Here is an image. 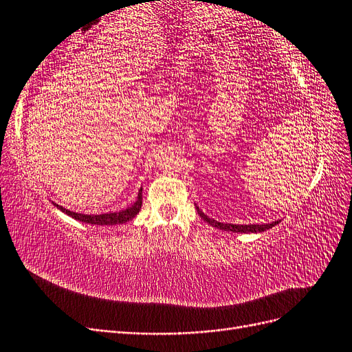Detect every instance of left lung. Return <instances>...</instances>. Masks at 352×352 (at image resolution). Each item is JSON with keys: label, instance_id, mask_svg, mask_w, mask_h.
<instances>
[{"label": "left lung", "instance_id": "left-lung-1", "mask_svg": "<svg viewBox=\"0 0 352 352\" xmlns=\"http://www.w3.org/2000/svg\"><path fill=\"white\" fill-rule=\"evenodd\" d=\"M197 210H198V214L201 216V219L204 220V221H207L208 225H211L212 228L226 230V232H236V233L254 232V233H257V232L267 230V229L276 226V225H278V223H279V221H273V223H265V225H230V223H220V221H217V220H212V219L207 217V216L204 214V212H202L198 207H197Z\"/></svg>", "mask_w": 352, "mask_h": 352}]
</instances>
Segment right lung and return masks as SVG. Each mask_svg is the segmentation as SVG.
Returning a JSON list of instances; mask_svg holds the SVG:
<instances>
[{"instance_id":"1","label":"right lung","mask_w":352,"mask_h":352,"mask_svg":"<svg viewBox=\"0 0 352 352\" xmlns=\"http://www.w3.org/2000/svg\"><path fill=\"white\" fill-rule=\"evenodd\" d=\"M57 208H60L63 212H66L67 216L76 219L79 221H83V223H89V225H120V223H126L132 220L138 212H140L141 210V206H142V188L140 190V194H138V199L133 202V204L126 208V210H122L119 212H107V214H95V216H89V214H79V212H73L70 210H66L57 204H54Z\"/></svg>"}]
</instances>
